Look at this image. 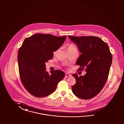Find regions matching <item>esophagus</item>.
Listing matches in <instances>:
<instances>
[{
  "mask_svg": "<svg viewBox=\"0 0 124 124\" xmlns=\"http://www.w3.org/2000/svg\"><path fill=\"white\" fill-rule=\"evenodd\" d=\"M70 76H71V75H70V74H69L68 73H66V74H65V77H70Z\"/></svg>",
  "mask_w": 124,
  "mask_h": 124,
  "instance_id": "34e87169",
  "label": "esophagus"
}]
</instances>
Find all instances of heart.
Returning <instances> with one entry per match:
<instances>
[{
  "instance_id": "heart-1",
  "label": "heart",
  "mask_w": 124,
  "mask_h": 124,
  "mask_svg": "<svg viewBox=\"0 0 124 124\" xmlns=\"http://www.w3.org/2000/svg\"><path fill=\"white\" fill-rule=\"evenodd\" d=\"M67 51L68 52H73V51H77V49L76 47L73 44H68L67 46Z\"/></svg>"
}]
</instances>
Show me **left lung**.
<instances>
[{
	"instance_id": "obj_1",
	"label": "left lung",
	"mask_w": 124,
	"mask_h": 124,
	"mask_svg": "<svg viewBox=\"0 0 124 124\" xmlns=\"http://www.w3.org/2000/svg\"><path fill=\"white\" fill-rule=\"evenodd\" d=\"M76 43L81 53L76 61L80 71L85 69V76L78 77L73 74L76 84L72 86L73 93L76 97L90 99L102 89L107 81L112 61V56L107 43L95 36L75 37L68 36Z\"/></svg>"
}]
</instances>
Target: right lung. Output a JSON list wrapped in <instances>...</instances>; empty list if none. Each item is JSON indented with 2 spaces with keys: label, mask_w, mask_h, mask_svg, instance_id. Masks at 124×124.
<instances>
[{
  "label": "right lung",
  "mask_w": 124,
  "mask_h": 124,
  "mask_svg": "<svg viewBox=\"0 0 124 124\" xmlns=\"http://www.w3.org/2000/svg\"><path fill=\"white\" fill-rule=\"evenodd\" d=\"M66 36L36 33L23 41L19 48L17 60L21 81L29 93L41 98L54 92L65 73L56 70L49 74L45 63L53 57V51L64 43Z\"/></svg>",
  "instance_id": "right-lung-1"
}]
</instances>
